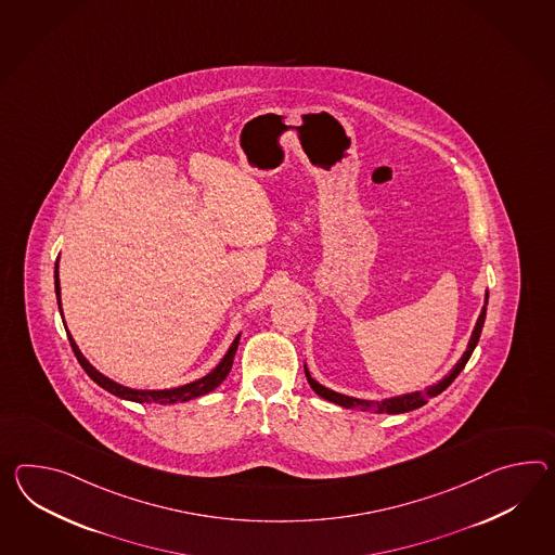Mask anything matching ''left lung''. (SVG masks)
I'll list each match as a JSON object with an SVG mask.
<instances>
[{"label": "left lung", "mask_w": 555, "mask_h": 555, "mask_svg": "<svg viewBox=\"0 0 555 555\" xmlns=\"http://www.w3.org/2000/svg\"><path fill=\"white\" fill-rule=\"evenodd\" d=\"M487 300H489V291H486V298H483V307L481 312L477 317V323H475L474 331H472V337L467 343V349L461 354L460 361L455 365L451 366V371L447 373L446 377L439 378L437 383H433L429 387H425V391H411L403 392V395H395V397H385V399H378V401H366V399H357V397H349V395H343V392L333 391L325 385H321L317 378L312 377L309 366L305 363V375L309 378V385L312 387V391L317 392L319 397H323L331 403H337L340 406H349L354 411H363V413H406V411H413L417 406L423 405L427 399L437 397L439 392L446 391L447 387L455 380V377L463 371L465 363L469 361L472 352L475 351L479 337H481V328L486 323L487 312Z\"/></svg>", "instance_id": "obj_1"}]
</instances>
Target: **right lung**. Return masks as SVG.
I'll return each instance as SVG.
<instances>
[{
  "instance_id": "add662e5",
  "label": "right lung",
  "mask_w": 555,
  "mask_h": 555,
  "mask_svg": "<svg viewBox=\"0 0 555 555\" xmlns=\"http://www.w3.org/2000/svg\"><path fill=\"white\" fill-rule=\"evenodd\" d=\"M54 284L57 307H60V314H62V321H64V311H62V288H60V257L55 260ZM64 326H66V321H64ZM66 333H68L69 345H72V349L76 352L80 365L83 366V371L90 375V378H92L94 383H98L102 389H106V391L112 392V395L120 397L124 401L146 403V405H152V403H154V405L186 403V401H192V399H196V397H203L206 392L215 391L218 385L229 375L230 366H232V361H234V352L238 349V340H241V335H243V333H238L236 337L232 338V343H230L229 349L224 352V357H222V359L218 361L217 366H215L210 373H206L204 377L194 378V380H190V383H184V385H180V387H170V389H132V387H126L122 383H116L114 378L106 377L104 373H100V371L83 357L80 347L76 345V340L69 335L68 328H66Z\"/></svg>"
}]
</instances>
